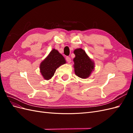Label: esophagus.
Instances as JSON below:
<instances>
[{"label":"esophagus","instance_id":"obj_1","mask_svg":"<svg viewBox=\"0 0 133 133\" xmlns=\"http://www.w3.org/2000/svg\"><path fill=\"white\" fill-rule=\"evenodd\" d=\"M66 61H67L68 63H70L71 62V59L69 57H66Z\"/></svg>","mask_w":133,"mask_h":133}]
</instances>
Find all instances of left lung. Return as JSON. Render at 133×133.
Listing matches in <instances>:
<instances>
[{"mask_svg": "<svg viewBox=\"0 0 133 133\" xmlns=\"http://www.w3.org/2000/svg\"><path fill=\"white\" fill-rule=\"evenodd\" d=\"M75 55L73 59L75 74L82 79H86L90 75L94 69V63L82 48L74 51Z\"/></svg>", "mask_w": 133, "mask_h": 133, "instance_id": "8db88e82", "label": "left lung"}]
</instances>
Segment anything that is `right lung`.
Masks as SVG:
<instances>
[{
	"label": "right lung",
	"instance_id": "add662e5",
	"mask_svg": "<svg viewBox=\"0 0 133 133\" xmlns=\"http://www.w3.org/2000/svg\"><path fill=\"white\" fill-rule=\"evenodd\" d=\"M65 63L63 56L57 50L53 49L41 63L40 71L44 79L49 80L53 77L57 68Z\"/></svg>",
	"mask_w": 133,
	"mask_h": 133
}]
</instances>
